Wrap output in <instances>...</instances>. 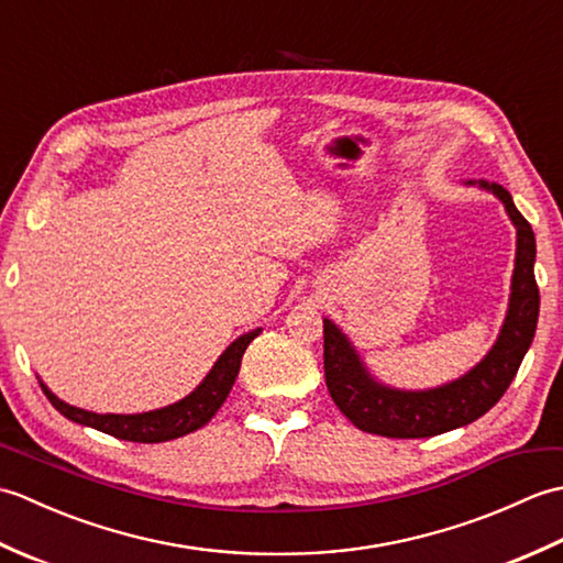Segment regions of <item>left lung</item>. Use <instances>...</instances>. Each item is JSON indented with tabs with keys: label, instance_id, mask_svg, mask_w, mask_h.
<instances>
[{
	"label": "left lung",
	"instance_id": "1",
	"mask_svg": "<svg viewBox=\"0 0 563 563\" xmlns=\"http://www.w3.org/2000/svg\"><path fill=\"white\" fill-rule=\"evenodd\" d=\"M504 202L508 218L518 230L516 271L510 283V302L494 349L479 365L460 379L435 389L406 391L382 385L367 373L349 336L324 319V375L333 404L365 433L385 438H430L448 433L482 418L504 397L534 339L540 317V288L534 280V232L522 218L510 194L492 181H466Z\"/></svg>",
	"mask_w": 563,
	"mask_h": 563
}]
</instances>
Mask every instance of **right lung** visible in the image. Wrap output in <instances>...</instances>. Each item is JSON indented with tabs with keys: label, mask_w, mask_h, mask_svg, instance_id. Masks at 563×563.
<instances>
[{
	"label": "right lung",
	"mask_w": 563,
	"mask_h": 563,
	"mask_svg": "<svg viewBox=\"0 0 563 563\" xmlns=\"http://www.w3.org/2000/svg\"><path fill=\"white\" fill-rule=\"evenodd\" d=\"M261 333V329H254L239 336L234 343H230L218 363L212 365L210 373L200 385L172 406H164L157 411H145V413H93L77 409V406H69L67 401L57 399L55 394L47 389L43 382L41 387L45 397L51 399L55 409L65 418L81 426L97 428L101 433H109L113 438L130 440V442H166L174 438H181L194 433V430L206 426L210 418L218 413L220 406L224 404L227 394H230L234 379L239 375V365H242V355L249 349V343L254 341Z\"/></svg>",
	"instance_id": "obj_1"
}]
</instances>
